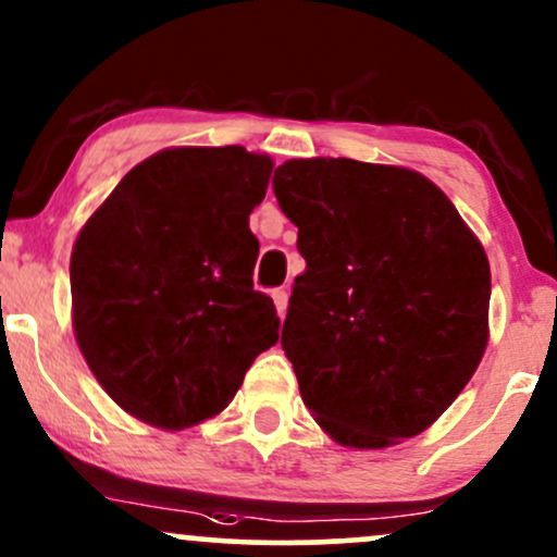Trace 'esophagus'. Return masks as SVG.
<instances>
[{"label":"esophagus","instance_id":"1","mask_svg":"<svg viewBox=\"0 0 557 557\" xmlns=\"http://www.w3.org/2000/svg\"><path fill=\"white\" fill-rule=\"evenodd\" d=\"M272 298H274V306H277V314L285 317V311H287V290H285V287H274Z\"/></svg>","mask_w":557,"mask_h":557}]
</instances>
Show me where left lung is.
I'll use <instances>...</instances> for the list:
<instances>
[{
  "label": "left lung",
  "mask_w": 557,
  "mask_h": 557,
  "mask_svg": "<svg viewBox=\"0 0 557 557\" xmlns=\"http://www.w3.org/2000/svg\"><path fill=\"white\" fill-rule=\"evenodd\" d=\"M272 188L306 259L280 341L306 408L348 447L424 432L487 348L484 248L413 170L290 159Z\"/></svg>",
  "instance_id": "1"
}]
</instances>
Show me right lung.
Instances as JSON below:
<instances>
[{
	"label": "right lung",
	"instance_id": "add662e5",
	"mask_svg": "<svg viewBox=\"0 0 557 557\" xmlns=\"http://www.w3.org/2000/svg\"><path fill=\"white\" fill-rule=\"evenodd\" d=\"M270 172L240 146L159 151L75 240V337L110 398L146 424L185 430L220 413L277 343V309L253 290L248 227Z\"/></svg>",
	"mask_w": 557,
	"mask_h": 557
}]
</instances>
